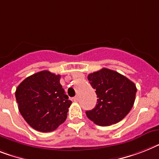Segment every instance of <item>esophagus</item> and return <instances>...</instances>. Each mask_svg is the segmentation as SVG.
Returning a JSON list of instances; mask_svg holds the SVG:
<instances>
[{
  "label": "esophagus",
  "mask_w": 159,
  "mask_h": 159,
  "mask_svg": "<svg viewBox=\"0 0 159 159\" xmlns=\"http://www.w3.org/2000/svg\"><path fill=\"white\" fill-rule=\"evenodd\" d=\"M73 100H74V102H78V101H79V98L76 96V97H75V98H73Z\"/></svg>",
  "instance_id": "34e87169"
}]
</instances>
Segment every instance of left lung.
Returning a JSON list of instances; mask_svg holds the SVG:
<instances>
[{"label":"left lung","mask_w":159,"mask_h":159,"mask_svg":"<svg viewBox=\"0 0 159 159\" xmlns=\"http://www.w3.org/2000/svg\"><path fill=\"white\" fill-rule=\"evenodd\" d=\"M88 80L96 90L98 99L95 108L86 111L87 117L100 126H110L121 121L134 104L136 93L134 83L107 68L89 74Z\"/></svg>","instance_id":"obj_1"}]
</instances>
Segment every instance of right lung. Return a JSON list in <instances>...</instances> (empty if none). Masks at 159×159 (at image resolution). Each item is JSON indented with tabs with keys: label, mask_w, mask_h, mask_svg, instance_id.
<instances>
[{
	"label": "right lung",
	"mask_w": 159,
	"mask_h": 159,
	"mask_svg": "<svg viewBox=\"0 0 159 159\" xmlns=\"http://www.w3.org/2000/svg\"><path fill=\"white\" fill-rule=\"evenodd\" d=\"M60 78V75L42 70L25 79L16 89L19 112L36 131H54L67 117L71 101L68 100Z\"/></svg>",
	"instance_id": "obj_1"
}]
</instances>
